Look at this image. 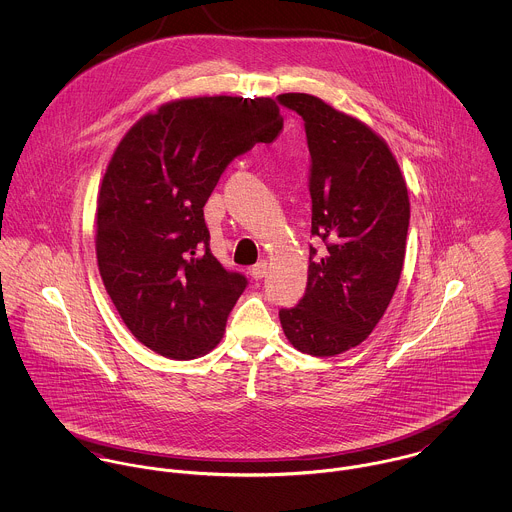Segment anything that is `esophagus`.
<instances>
[{
  "label": "esophagus",
  "instance_id": "34e87169",
  "mask_svg": "<svg viewBox=\"0 0 512 512\" xmlns=\"http://www.w3.org/2000/svg\"><path fill=\"white\" fill-rule=\"evenodd\" d=\"M266 274H268V264H266L264 260L258 262V264H254V266L250 268V276H252L254 280H262Z\"/></svg>",
  "mask_w": 512,
  "mask_h": 512
}]
</instances>
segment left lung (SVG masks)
I'll return each instance as SVG.
<instances>
[{
	"label": "left lung",
	"mask_w": 512,
	"mask_h": 512,
	"mask_svg": "<svg viewBox=\"0 0 512 512\" xmlns=\"http://www.w3.org/2000/svg\"><path fill=\"white\" fill-rule=\"evenodd\" d=\"M280 104L305 122L311 153V234L307 288L280 311L288 341L311 357H335L361 345L382 319L400 282L410 199L384 138L359 118L317 96L288 92Z\"/></svg>",
	"instance_id": "left-lung-1"
}]
</instances>
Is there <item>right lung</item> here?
<instances>
[{
  "label": "right lung",
  "mask_w": 512,
  "mask_h": 512,
  "mask_svg": "<svg viewBox=\"0 0 512 512\" xmlns=\"http://www.w3.org/2000/svg\"><path fill=\"white\" fill-rule=\"evenodd\" d=\"M270 96H195L142 116L114 149L96 203V260L132 335L189 361L215 349L246 278L211 252L203 207L226 165L282 132Z\"/></svg>",
  "instance_id": "obj_1"
}]
</instances>
